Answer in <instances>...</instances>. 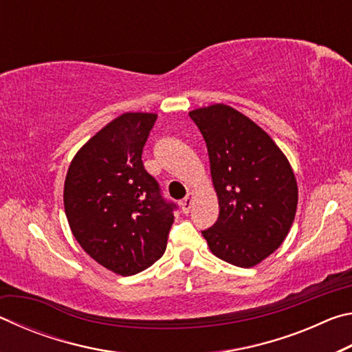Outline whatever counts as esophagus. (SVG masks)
<instances>
[{
  "label": "esophagus",
  "mask_w": 352,
  "mask_h": 352,
  "mask_svg": "<svg viewBox=\"0 0 352 352\" xmlns=\"http://www.w3.org/2000/svg\"><path fill=\"white\" fill-rule=\"evenodd\" d=\"M192 201H194V194L192 192H189L186 197H184L182 201H180V205H182V211L186 214V212H189V210H190V206H192Z\"/></svg>",
  "instance_id": "obj_1"
}]
</instances>
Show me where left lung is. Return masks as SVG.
Masks as SVG:
<instances>
[{
	"mask_svg": "<svg viewBox=\"0 0 352 352\" xmlns=\"http://www.w3.org/2000/svg\"><path fill=\"white\" fill-rule=\"evenodd\" d=\"M204 135L219 217L201 231L212 254L254 267L284 242L298 205L295 174L258 124L225 104L189 111Z\"/></svg>",
	"mask_w": 352,
	"mask_h": 352,
	"instance_id": "1",
	"label": "left lung"
}]
</instances>
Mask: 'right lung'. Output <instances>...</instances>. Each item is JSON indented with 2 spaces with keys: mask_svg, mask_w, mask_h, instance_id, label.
<instances>
[{
  "mask_svg": "<svg viewBox=\"0 0 352 352\" xmlns=\"http://www.w3.org/2000/svg\"><path fill=\"white\" fill-rule=\"evenodd\" d=\"M157 115L124 113L76 153L63 204L76 241L105 269L136 275L162 258L175 205L166 201L141 155Z\"/></svg>",
  "mask_w": 352,
  "mask_h": 352,
  "instance_id": "1",
  "label": "right lung"
}]
</instances>
